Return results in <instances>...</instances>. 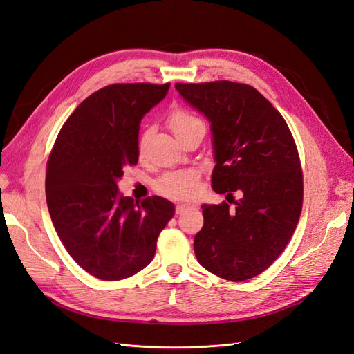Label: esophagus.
<instances>
[{"label": "esophagus", "instance_id": "1", "mask_svg": "<svg viewBox=\"0 0 354 354\" xmlns=\"http://www.w3.org/2000/svg\"><path fill=\"white\" fill-rule=\"evenodd\" d=\"M187 208H190V205H187V203H178V205L176 207V214H181L183 211H186Z\"/></svg>", "mask_w": 354, "mask_h": 354}]
</instances>
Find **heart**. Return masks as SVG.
<instances>
[{"mask_svg":"<svg viewBox=\"0 0 354 354\" xmlns=\"http://www.w3.org/2000/svg\"><path fill=\"white\" fill-rule=\"evenodd\" d=\"M171 130L174 131L176 137L185 134L190 128L203 125L199 118L192 115L186 111H176L169 116ZM151 134V130H146L140 138V151L146 138ZM158 190L160 194L173 198V199H190L198 195V174L195 171H178V173H171L164 176L159 180Z\"/></svg>","mask_w":354,"mask_h":354,"instance_id":"obj_1","label":"heart"}]
</instances>
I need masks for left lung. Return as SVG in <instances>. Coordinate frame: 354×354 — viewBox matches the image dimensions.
Instances as JSON below:
<instances>
[{
    "instance_id": "left-lung-1",
    "label": "left lung",
    "mask_w": 354,
    "mask_h": 354,
    "mask_svg": "<svg viewBox=\"0 0 354 354\" xmlns=\"http://www.w3.org/2000/svg\"><path fill=\"white\" fill-rule=\"evenodd\" d=\"M174 87L208 120L216 160L211 185L234 203L201 205L203 226L194 241L195 255L223 279H251L282 254L301 214L303 173L292 134L251 85L217 81ZM233 191L241 200L230 199Z\"/></svg>"
}]
</instances>
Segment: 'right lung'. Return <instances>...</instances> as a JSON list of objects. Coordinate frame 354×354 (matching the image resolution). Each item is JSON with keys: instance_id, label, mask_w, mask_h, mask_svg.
Instances as JSON below:
<instances>
[{"instance_id": "add662e5", "label": "right lung", "mask_w": 354, "mask_h": 354, "mask_svg": "<svg viewBox=\"0 0 354 354\" xmlns=\"http://www.w3.org/2000/svg\"><path fill=\"white\" fill-rule=\"evenodd\" d=\"M169 84H112L85 99L63 124L47 164L53 226L72 259L102 281H121L152 261L174 203L124 196L118 180L138 160L143 116Z\"/></svg>"}]
</instances>
